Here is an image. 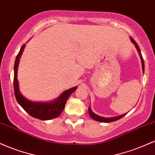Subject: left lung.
<instances>
[{
	"instance_id": "left-lung-1",
	"label": "left lung",
	"mask_w": 155,
	"mask_h": 155,
	"mask_svg": "<svg viewBox=\"0 0 155 155\" xmlns=\"http://www.w3.org/2000/svg\"><path fill=\"white\" fill-rule=\"evenodd\" d=\"M130 39H131V41H132L133 43L135 44V46H136L137 50H138V53H139L140 58V59H141L142 68H143V72H144V63H143V57H142L141 52H140V48H139V47H138V44H137L136 42L135 41L134 39L132 38H130ZM89 114H90V116L94 120H95V121H98V122H114V121H117V120H120V119L122 118V117H123L124 115H126V114L121 115V116L112 117V118H105V117H100V116H98V115L95 114V113H93V112L92 111L91 108H90V107H89Z\"/></svg>"
}]
</instances>
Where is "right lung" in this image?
Masks as SVG:
<instances>
[{"label": "right lung", "mask_w": 155, "mask_h": 155, "mask_svg": "<svg viewBox=\"0 0 155 155\" xmlns=\"http://www.w3.org/2000/svg\"><path fill=\"white\" fill-rule=\"evenodd\" d=\"M25 44L22 46L16 58L15 63V76H14V90H15V97L18 104L23 108L27 113L29 114L31 117L38 119L41 120H49L60 116L63 111L65 105L66 104L68 98L72 92L76 90V87L66 90L61 94L54 102L51 103H35L27 100L23 97L19 90V84L17 81V68L19 62V58L22 54Z\"/></svg>", "instance_id": "right-lung-1"}]
</instances>
